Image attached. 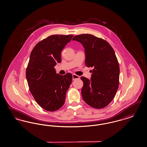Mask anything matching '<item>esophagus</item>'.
<instances>
[{
  "label": "esophagus",
  "instance_id": "obj_1",
  "mask_svg": "<svg viewBox=\"0 0 147 147\" xmlns=\"http://www.w3.org/2000/svg\"><path fill=\"white\" fill-rule=\"evenodd\" d=\"M72 77H73V80H75V79H79V76L76 75V74H73L72 75Z\"/></svg>",
  "mask_w": 147,
  "mask_h": 147
}]
</instances>
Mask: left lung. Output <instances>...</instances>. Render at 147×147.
Masks as SVG:
<instances>
[{
	"label": "left lung",
	"instance_id": "obj_1",
	"mask_svg": "<svg viewBox=\"0 0 147 147\" xmlns=\"http://www.w3.org/2000/svg\"><path fill=\"white\" fill-rule=\"evenodd\" d=\"M72 40L82 44L85 65L93 68L90 79L80 78L82 98L91 107L102 109L112 101L119 88V67L115 51L107 41L91 34L75 36Z\"/></svg>",
	"mask_w": 147,
	"mask_h": 147
}]
</instances>
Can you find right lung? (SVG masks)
I'll list each match as a JSON object with an SVG mask.
<instances>
[{
  "label": "right lung",
  "instance_id": "1",
  "mask_svg": "<svg viewBox=\"0 0 147 147\" xmlns=\"http://www.w3.org/2000/svg\"><path fill=\"white\" fill-rule=\"evenodd\" d=\"M73 35H51L38 42L30 56L26 77L36 101L46 111H55L64 104L72 75L56 73L55 67L61 62V52Z\"/></svg>",
  "mask_w": 147,
  "mask_h": 147
}]
</instances>
